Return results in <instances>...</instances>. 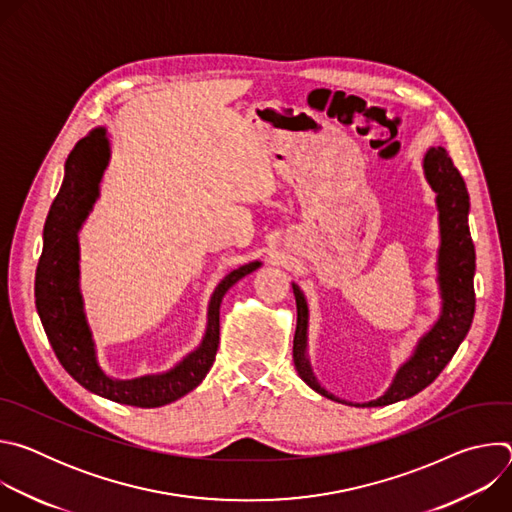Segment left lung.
<instances>
[{
    "instance_id": "left-lung-1",
    "label": "left lung",
    "mask_w": 512,
    "mask_h": 512,
    "mask_svg": "<svg viewBox=\"0 0 512 512\" xmlns=\"http://www.w3.org/2000/svg\"><path fill=\"white\" fill-rule=\"evenodd\" d=\"M425 178L437 194V208H440V289H442V316L433 324V328L419 340L413 356L397 371L393 385L389 391L377 401L362 403V407H383L397 403L401 399L413 397L431 385L437 375L444 371L446 364L456 354L458 346L466 338L474 308V269H476V253L468 227V210L470 196L466 190V182L454 166L450 154L444 148H431L423 158ZM294 294L298 304V326L294 336V364L298 375L320 395L336 399L316 381L310 360L306 356L308 346V304L294 283ZM342 403V401H340Z\"/></svg>"
}]
</instances>
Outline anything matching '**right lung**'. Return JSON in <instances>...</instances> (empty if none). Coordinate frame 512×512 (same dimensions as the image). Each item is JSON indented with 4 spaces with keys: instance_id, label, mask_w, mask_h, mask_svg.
I'll list each match as a JSON object with an SVG mask.
<instances>
[{
    "instance_id": "right-lung-1",
    "label": "right lung",
    "mask_w": 512,
    "mask_h": 512,
    "mask_svg": "<svg viewBox=\"0 0 512 512\" xmlns=\"http://www.w3.org/2000/svg\"><path fill=\"white\" fill-rule=\"evenodd\" d=\"M109 162L105 129H93L83 137L64 164L62 186L50 206L44 225V247L36 269V310L48 342L64 371L87 391L133 407L168 405L202 383L218 350V310L223 296L241 277L261 263L253 261L231 271L216 285L208 304V326L202 344L164 375H148L131 381L107 377L95 356L83 296L79 289V229L99 196V182Z\"/></svg>"
}]
</instances>
